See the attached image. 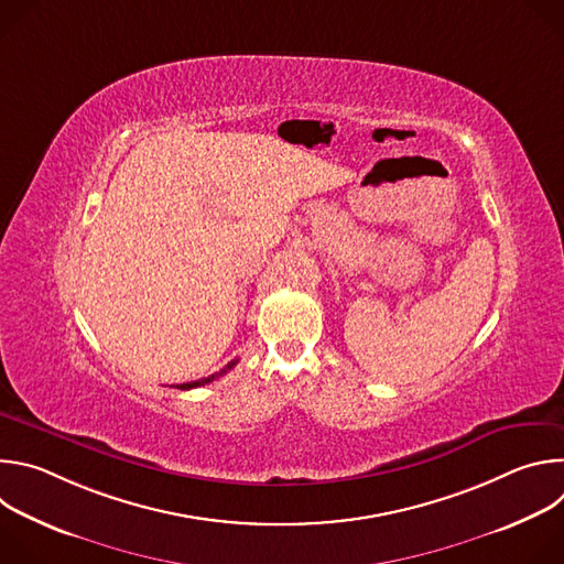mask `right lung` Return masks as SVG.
Returning <instances> with one entry per match:
<instances>
[{
	"label": "right lung",
	"instance_id": "add662e5",
	"mask_svg": "<svg viewBox=\"0 0 564 564\" xmlns=\"http://www.w3.org/2000/svg\"><path fill=\"white\" fill-rule=\"evenodd\" d=\"M236 366V361H231V364H227L220 372H216V375H212V377H203V379H196V381H187V383H181V386H176V388H181V390H189V388H198V386H205V383H209V381H214V379H218L220 375H225L227 370H231Z\"/></svg>",
	"mask_w": 564,
	"mask_h": 564
}]
</instances>
